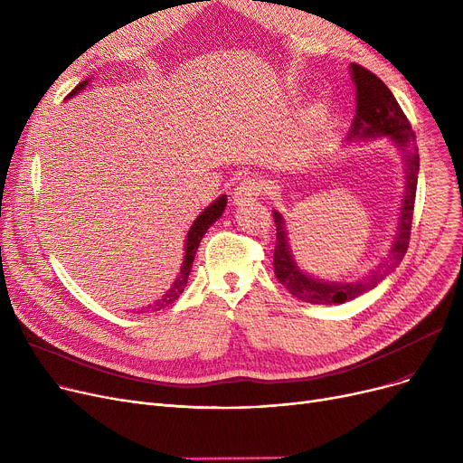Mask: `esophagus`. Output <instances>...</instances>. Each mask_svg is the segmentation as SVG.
<instances>
[{
    "label": "esophagus",
    "mask_w": 463,
    "mask_h": 463,
    "mask_svg": "<svg viewBox=\"0 0 463 463\" xmlns=\"http://www.w3.org/2000/svg\"><path fill=\"white\" fill-rule=\"evenodd\" d=\"M259 184L251 178H244L241 180L234 191H232V204L234 206H246L250 203H253L259 197Z\"/></svg>",
    "instance_id": "1"
}]
</instances>
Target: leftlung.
<instances>
[{
	"instance_id": "obj_1",
	"label": "left lung",
	"mask_w": 463,
	"mask_h": 463,
	"mask_svg": "<svg viewBox=\"0 0 463 463\" xmlns=\"http://www.w3.org/2000/svg\"><path fill=\"white\" fill-rule=\"evenodd\" d=\"M349 72L356 91V114L353 118L345 144L366 142L375 138H386L388 142H392L403 157L405 189L391 251H388V255L375 269L351 281H328L302 270L293 255V250H290L285 217L278 210H272L278 231L274 250V274L290 295L307 304L317 306L345 304L349 300H354L364 293H370L372 288L383 283L386 276H391L407 253L412 210H415L417 180L420 168L415 131L411 129L409 119L400 109L396 97L379 77L356 63H351Z\"/></svg>"
}]
</instances>
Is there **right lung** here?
Here are the masks:
<instances>
[{
    "mask_svg": "<svg viewBox=\"0 0 463 463\" xmlns=\"http://www.w3.org/2000/svg\"><path fill=\"white\" fill-rule=\"evenodd\" d=\"M88 84H90V79L82 80L75 90H72L67 95V99H71V97H75L77 93H80ZM225 206H227V194H222V197H217L210 206H206L197 215V219H194L193 225L187 231V236H185V246H184L185 255H184V260H182V266H180V272H178L176 279L173 281V285H170V288L166 290V293L159 300H156L152 306H148L150 309H163V307L170 306L173 302H176L178 297L184 293V288L187 285V279H189V274H191V269H193V260H194V255H197L201 240L206 234V231L217 222L219 217H222V213L225 212ZM142 309H140V313H142Z\"/></svg>",
    "mask_w": 463,
    "mask_h": 463,
    "instance_id": "1",
    "label": "right lung"
}]
</instances>
